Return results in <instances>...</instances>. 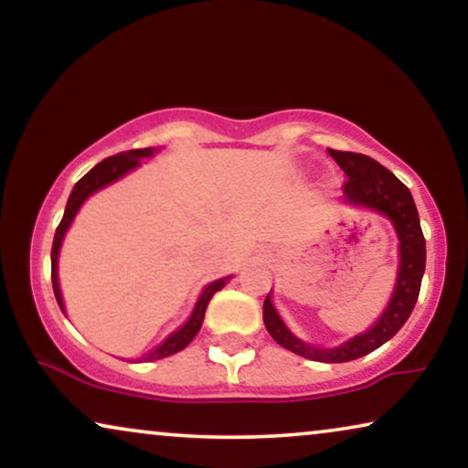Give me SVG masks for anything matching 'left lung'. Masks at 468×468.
Instances as JSON below:
<instances>
[{
    "label": "left lung",
    "instance_id": "1",
    "mask_svg": "<svg viewBox=\"0 0 468 468\" xmlns=\"http://www.w3.org/2000/svg\"><path fill=\"white\" fill-rule=\"evenodd\" d=\"M328 153L347 175V181L343 185L345 202L379 210L394 223L400 240V266L394 296L373 328L364 332V335L354 336L345 345H338L335 349L313 347V345L303 343L300 338L293 336L285 328V324L281 322L277 311H274L271 296H266L264 300V324L268 335L281 347L309 357V360L336 364L357 360V357L370 354V351L381 347L383 343H388L405 325L420 296L421 277H424L426 268V240L424 234H421L420 215L418 208H415L413 196L405 183H400L388 168H383L379 162H375L368 155H362V153L335 149H328Z\"/></svg>",
    "mask_w": 468,
    "mask_h": 468
}]
</instances>
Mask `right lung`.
I'll list each match as a JSON object with an SVG mask.
<instances>
[{
	"instance_id": "obj_1",
	"label": "right lung",
	"mask_w": 468,
	"mask_h": 468,
	"mask_svg": "<svg viewBox=\"0 0 468 468\" xmlns=\"http://www.w3.org/2000/svg\"><path fill=\"white\" fill-rule=\"evenodd\" d=\"M146 155H153V149H133V151H127V153H119V155L106 157L104 162H100L98 165H95V168L89 170L87 175L74 185L72 194H69V197H68L66 213H63V219H61L59 226H57V232H55V239H53V249H50V279H53L55 298H57V304H59L61 311H66V309H63L59 279H57V258H59V249H61L63 236H66L69 223H72L74 215L79 213L80 204L85 202L87 197L93 194V191L106 187L108 183L117 181V178L125 175V172L136 168V165L140 164V157H146ZM226 283H228V279L213 281V283H210L207 290L202 292V296H200V300H197L196 309H194V313H191V317L187 319V324H185L181 330H176L175 335H170L168 338H165V341L159 345V347L153 349L151 354H146L143 360L144 362L162 360V357L178 354V351L187 347V345L194 341V336L202 328L204 313H207V306L210 303V298H213L215 292H219ZM143 360H140V362H143Z\"/></svg>"
}]
</instances>
